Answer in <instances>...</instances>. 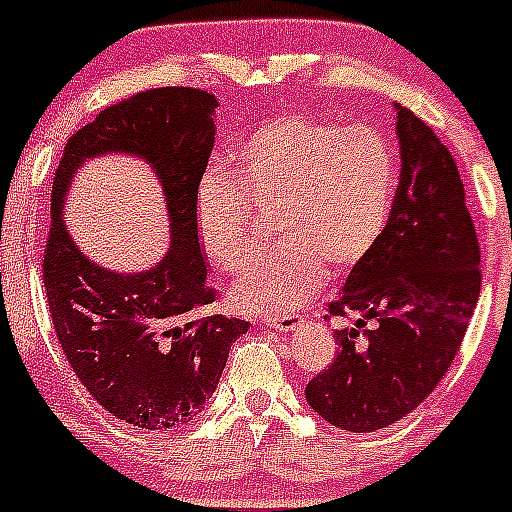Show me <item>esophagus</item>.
<instances>
[{
	"instance_id": "34e87169",
	"label": "esophagus",
	"mask_w": 512,
	"mask_h": 512,
	"mask_svg": "<svg viewBox=\"0 0 512 512\" xmlns=\"http://www.w3.org/2000/svg\"><path fill=\"white\" fill-rule=\"evenodd\" d=\"M262 323L270 328H275V331H280V333H290V331H295L300 323H303V318L295 313H283V315H267V318H262Z\"/></svg>"
}]
</instances>
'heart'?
<instances>
[{"label": "heart", "mask_w": 512, "mask_h": 512, "mask_svg": "<svg viewBox=\"0 0 512 512\" xmlns=\"http://www.w3.org/2000/svg\"><path fill=\"white\" fill-rule=\"evenodd\" d=\"M234 179L209 169L194 197L204 257L237 275L257 250L250 207L278 204V245L232 288L245 313H285L326 285L328 267L351 270L384 237L396 202V156L369 126L326 118H272L232 151Z\"/></svg>", "instance_id": "obj_1"}]
</instances>
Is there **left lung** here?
I'll use <instances>...</instances> for the list:
<instances>
[{
	"instance_id": "1",
	"label": "left lung",
	"mask_w": 512,
	"mask_h": 512,
	"mask_svg": "<svg viewBox=\"0 0 512 512\" xmlns=\"http://www.w3.org/2000/svg\"><path fill=\"white\" fill-rule=\"evenodd\" d=\"M396 133L401 179L389 227L328 303L326 318L353 326L333 331L338 356L305 386L310 409L346 432H376L414 412L450 371L480 298V245L455 159L401 105Z\"/></svg>"
}]
</instances>
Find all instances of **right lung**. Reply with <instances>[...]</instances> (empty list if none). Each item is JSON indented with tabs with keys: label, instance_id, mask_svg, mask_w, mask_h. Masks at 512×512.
Segmentation results:
<instances>
[{
	"label": "right lung",
	"instance_id": "right-lung-1",
	"mask_svg": "<svg viewBox=\"0 0 512 512\" xmlns=\"http://www.w3.org/2000/svg\"><path fill=\"white\" fill-rule=\"evenodd\" d=\"M212 93L154 88L108 105L73 133L52 181L42 262L50 318L80 384L116 419L154 432L191 422L214 394L247 321L199 315L214 303L194 229V197L214 146ZM131 153L162 179L172 247L151 271L123 276L88 261L67 234L61 204L88 158Z\"/></svg>",
	"mask_w": 512,
	"mask_h": 512
}]
</instances>
